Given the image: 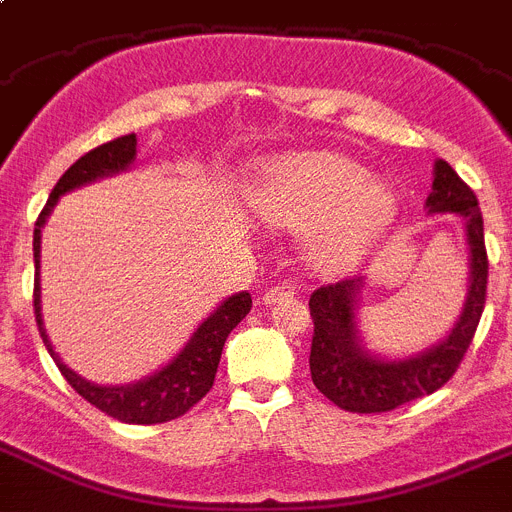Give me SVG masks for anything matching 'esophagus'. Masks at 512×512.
Segmentation results:
<instances>
[{"mask_svg":"<svg viewBox=\"0 0 512 512\" xmlns=\"http://www.w3.org/2000/svg\"><path fill=\"white\" fill-rule=\"evenodd\" d=\"M293 293H296V286H293L291 281L273 283V286H270L268 291L262 293V301H265V304H275V301L288 299V296H293Z\"/></svg>","mask_w":512,"mask_h":512,"instance_id":"1","label":"esophagus"}]
</instances>
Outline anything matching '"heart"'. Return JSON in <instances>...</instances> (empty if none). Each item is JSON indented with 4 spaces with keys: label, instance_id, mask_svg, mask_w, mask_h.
<instances>
[{
    "label": "heart",
    "instance_id": "obj_1",
    "mask_svg": "<svg viewBox=\"0 0 512 512\" xmlns=\"http://www.w3.org/2000/svg\"><path fill=\"white\" fill-rule=\"evenodd\" d=\"M265 221L283 229H311L309 255L324 268L361 260L384 237L397 198L366 167L330 151H309L275 162L252 188Z\"/></svg>",
    "mask_w": 512,
    "mask_h": 512
}]
</instances>
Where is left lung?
<instances>
[{"instance_id":"left-lung-1","label":"left lung","mask_w":512,"mask_h":512,"mask_svg":"<svg viewBox=\"0 0 512 512\" xmlns=\"http://www.w3.org/2000/svg\"><path fill=\"white\" fill-rule=\"evenodd\" d=\"M428 211L459 213L466 224L471 252L469 296L459 322L441 345L407 361L373 358L355 332V301L363 286L361 275L342 278L311 293L309 311L314 319L309 353L311 381L340 410L376 415L433 394L456 373L474 340L487 301V273H490V260L484 247V221L474 190L443 159L435 162Z\"/></svg>"}]
</instances>
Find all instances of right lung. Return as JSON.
Wrapping results in <instances>:
<instances>
[{"mask_svg":"<svg viewBox=\"0 0 512 512\" xmlns=\"http://www.w3.org/2000/svg\"><path fill=\"white\" fill-rule=\"evenodd\" d=\"M136 157V133L128 136H118L113 141L95 146L87 151L84 157L71 164L69 170L61 175L56 182V188L51 190V198L43 206L41 216L35 221L33 231V257H35V283H33V309H35V322L41 330L43 342H46L48 353L59 366L61 376L69 381V386L77 391L84 402H90L100 412L110 415L113 420L128 422V425H154V422H167L175 417L185 415L193 410L195 404L201 402L211 391L213 379H216V368L221 361V350L229 337V332L250 314L252 296L247 291L237 293L226 299L219 309L213 311L211 317L195 330L190 342L180 350L175 361L167 363L159 373L149 376V379L139 381V384L128 386H97L84 381L82 376L66 368L61 358L53 353V345L48 340L46 330H43L41 319V278H38V268H41V229L46 224L48 213L56 206L59 195L66 190H74L84 182H92L97 177L115 175V172L126 170L128 164Z\"/></svg>","mask_w":512,"mask_h":512,"instance_id":"1","label":"right lung"}]
</instances>
